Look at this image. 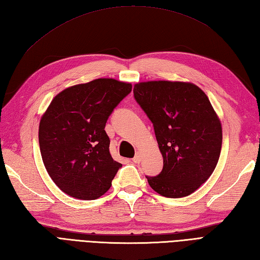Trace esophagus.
<instances>
[{"label":"esophagus","mask_w":260,"mask_h":260,"mask_svg":"<svg viewBox=\"0 0 260 260\" xmlns=\"http://www.w3.org/2000/svg\"><path fill=\"white\" fill-rule=\"evenodd\" d=\"M134 162H136V164H139L140 161H141V155H140V152H137L136 153V156L134 157Z\"/></svg>","instance_id":"34e87169"}]
</instances>
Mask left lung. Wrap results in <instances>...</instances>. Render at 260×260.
Here are the masks:
<instances>
[{
  "mask_svg": "<svg viewBox=\"0 0 260 260\" xmlns=\"http://www.w3.org/2000/svg\"><path fill=\"white\" fill-rule=\"evenodd\" d=\"M135 99L153 124L164 166L146 176L150 187L166 198H184L206 182L218 164L222 126L209 98L192 83H138Z\"/></svg>",
  "mask_w": 260,
  "mask_h": 260,
  "instance_id": "1",
  "label": "left lung"
}]
</instances>
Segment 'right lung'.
Returning <instances> with one entry per match:
<instances>
[{
  "label": "right lung",
  "instance_id": "1",
  "mask_svg": "<svg viewBox=\"0 0 260 260\" xmlns=\"http://www.w3.org/2000/svg\"><path fill=\"white\" fill-rule=\"evenodd\" d=\"M132 89L130 83L98 78L65 88L41 116L42 161L63 193L96 200L109 190L122 166L110 153L105 123Z\"/></svg>",
  "mask_w": 260,
  "mask_h": 260
}]
</instances>
